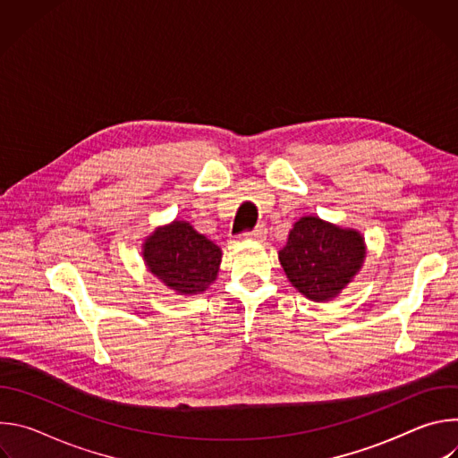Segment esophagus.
Returning a JSON list of instances; mask_svg holds the SVG:
<instances>
[{"mask_svg":"<svg viewBox=\"0 0 458 458\" xmlns=\"http://www.w3.org/2000/svg\"><path fill=\"white\" fill-rule=\"evenodd\" d=\"M267 233H268L267 226H265V225H259V226H255L251 232H246L244 235L250 237V239H255V241H263V239L267 237Z\"/></svg>","mask_w":458,"mask_h":458,"instance_id":"34e87169","label":"esophagus"}]
</instances>
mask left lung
Returning <instances> with one entry per match:
<instances>
[{
	"instance_id": "1",
	"label": "left lung",
	"mask_w": 458,
	"mask_h": 458,
	"mask_svg": "<svg viewBox=\"0 0 458 458\" xmlns=\"http://www.w3.org/2000/svg\"><path fill=\"white\" fill-rule=\"evenodd\" d=\"M366 257L364 237L317 216L301 217L279 251L288 281L310 301L337 297L357 276Z\"/></svg>"
}]
</instances>
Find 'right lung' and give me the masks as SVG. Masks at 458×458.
I'll return each instance as SVG.
<instances>
[{
    "label": "right lung",
    "mask_w": 458,
    "mask_h": 458,
    "mask_svg": "<svg viewBox=\"0 0 458 458\" xmlns=\"http://www.w3.org/2000/svg\"><path fill=\"white\" fill-rule=\"evenodd\" d=\"M221 255L217 244L195 232L186 221L159 226L143 242L148 270L181 295L205 292L217 279Z\"/></svg>",
    "instance_id": "right-lung-1"
}]
</instances>
